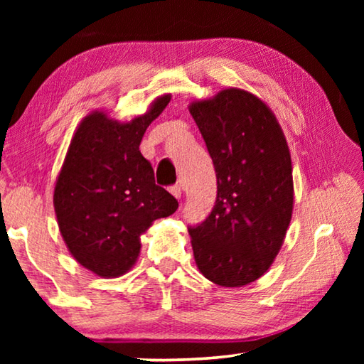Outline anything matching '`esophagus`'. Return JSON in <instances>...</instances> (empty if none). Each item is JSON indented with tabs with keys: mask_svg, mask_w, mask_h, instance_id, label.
I'll return each instance as SVG.
<instances>
[{
	"mask_svg": "<svg viewBox=\"0 0 364 364\" xmlns=\"http://www.w3.org/2000/svg\"><path fill=\"white\" fill-rule=\"evenodd\" d=\"M170 193L173 194L176 199H181V197H183V186H181V184H175V186L170 188Z\"/></svg>",
	"mask_w": 364,
	"mask_h": 364,
	"instance_id": "obj_1",
	"label": "esophagus"
}]
</instances>
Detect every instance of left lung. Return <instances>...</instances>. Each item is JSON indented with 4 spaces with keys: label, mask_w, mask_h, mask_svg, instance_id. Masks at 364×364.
<instances>
[{
    "label": "left lung",
    "mask_w": 364,
    "mask_h": 364,
    "mask_svg": "<svg viewBox=\"0 0 364 364\" xmlns=\"http://www.w3.org/2000/svg\"><path fill=\"white\" fill-rule=\"evenodd\" d=\"M189 112L217 173V200L189 228L194 260L208 281L242 287L267 273L292 218L291 152L276 115L239 88L193 101Z\"/></svg>",
    "instance_id": "8db88e82"
}]
</instances>
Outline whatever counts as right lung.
<instances>
[{"instance_id": "right-lung-1", "label": "right lung", "mask_w": 364, "mask_h": 364, "mask_svg": "<svg viewBox=\"0 0 364 364\" xmlns=\"http://www.w3.org/2000/svg\"><path fill=\"white\" fill-rule=\"evenodd\" d=\"M171 96L147 112L119 122L93 110L80 122L54 186V212L70 255L101 278H119L138 260L141 234L178 208L154 180L139 151L147 127Z\"/></svg>"}]
</instances>
